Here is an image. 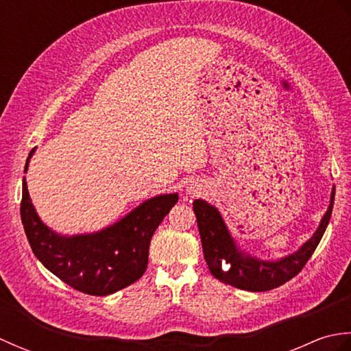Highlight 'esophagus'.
Returning a JSON list of instances; mask_svg holds the SVG:
<instances>
[{
	"label": "esophagus",
	"instance_id": "1",
	"mask_svg": "<svg viewBox=\"0 0 351 351\" xmlns=\"http://www.w3.org/2000/svg\"><path fill=\"white\" fill-rule=\"evenodd\" d=\"M200 190H202V189H200V185L197 182H195V181L190 182L187 185V193H189V195H197Z\"/></svg>",
	"mask_w": 351,
	"mask_h": 351
}]
</instances>
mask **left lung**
Wrapping results in <instances>:
<instances>
[{
    "instance_id": "left-lung-1",
    "label": "left lung",
    "mask_w": 351,
    "mask_h": 351,
    "mask_svg": "<svg viewBox=\"0 0 351 351\" xmlns=\"http://www.w3.org/2000/svg\"><path fill=\"white\" fill-rule=\"evenodd\" d=\"M333 200L335 187L332 189L329 208L319 221L315 234L306 243H303L299 250L278 261H265L241 250L232 234L229 232L217 208L208 204L206 200L196 199L193 202V211L196 214L208 270L223 283L245 291H255V293L283 285L302 271V268L317 249L329 225Z\"/></svg>"
}]
</instances>
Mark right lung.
I'll use <instances>...</instances> for the list:
<instances>
[{"instance_id": "1", "label": "right lung", "mask_w": 351, "mask_h": 351, "mask_svg": "<svg viewBox=\"0 0 351 351\" xmlns=\"http://www.w3.org/2000/svg\"><path fill=\"white\" fill-rule=\"evenodd\" d=\"M36 147L28 155L24 171ZM176 202L178 193L154 196L98 232L62 235L40 220L24 176L21 220L32 250L45 268L81 293L107 295L143 276L151 238Z\"/></svg>"}]
</instances>
